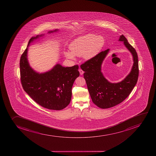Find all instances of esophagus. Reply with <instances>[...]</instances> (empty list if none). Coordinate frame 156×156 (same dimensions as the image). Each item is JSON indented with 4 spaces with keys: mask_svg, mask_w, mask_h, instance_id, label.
Wrapping results in <instances>:
<instances>
[{
    "mask_svg": "<svg viewBox=\"0 0 156 156\" xmlns=\"http://www.w3.org/2000/svg\"><path fill=\"white\" fill-rule=\"evenodd\" d=\"M79 73H80V74L81 75H82L84 73V71L83 70H82L81 69H79Z\"/></svg>",
    "mask_w": 156,
    "mask_h": 156,
    "instance_id": "34e87169",
    "label": "esophagus"
}]
</instances>
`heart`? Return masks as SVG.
<instances>
[{
  "label": "heart",
  "instance_id": "heart-1",
  "mask_svg": "<svg viewBox=\"0 0 156 156\" xmlns=\"http://www.w3.org/2000/svg\"><path fill=\"white\" fill-rule=\"evenodd\" d=\"M105 44V39L100 35L88 34L75 39L69 45L70 51L64 52L68 59L75 60V56H82L90 60L99 54Z\"/></svg>",
  "mask_w": 156,
  "mask_h": 156
}]
</instances>
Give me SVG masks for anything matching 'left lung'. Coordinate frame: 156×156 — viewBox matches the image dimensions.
<instances>
[{
	"mask_svg": "<svg viewBox=\"0 0 156 156\" xmlns=\"http://www.w3.org/2000/svg\"><path fill=\"white\" fill-rule=\"evenodd\" d=\"M119 41L123 42L132 55L134 62L131 71L123 80L118 83H111L105 78L101 72L102 63L109 52V49L101 52L80 66L84 72V78L91 100L95 105L102 109L111 108L122 103L131 93L137 82L139 68L136 50L122 34Z\"/></svg>",
	"mask_w": 156,
	"mask_h": 156,
	"instance_id": "obj_1",
	"label": "left lung"
}]
</instances>
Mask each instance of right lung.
Here are the masks:
<instances>
[{"instance_id": "1", "label": "right lung", "mask_w": 156, "mask_h": 156, "mask_svg": "<svg viewBox=\"0 0 156 156\" xmlns=\"http://www.w3.org/2000/svg\"><path fill=\"white\" fill-rule=\"evenodd\" d=\"M50 31L49 34L58 31ZM44 36L37 35L30 39L20 61V78L24 91L38 104L44 108L60 110L71 102L72 88L79 76V66L64 67L57 63L46 72L39 73L30 66L27 58L28 46L36 39Z\"/></svg>"}]
</instances>
